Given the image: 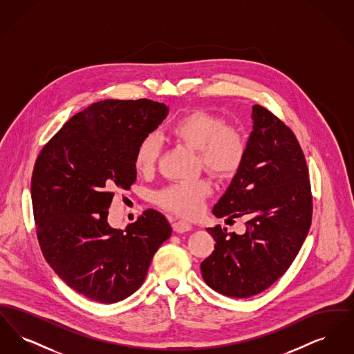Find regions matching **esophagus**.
Returning a JSON list of instances; mask_svg holds the SVG:
<instances>
[{
  "label": "esophagus",
  "instance_id": "34e87169",
  "mask_svg": "<svg viewBox=\"0 0 354 354\" xmlns=\"http://www.w3.org/2000/svg\"><path fill=\"white\" fill-rule=\"evenodd\" d=\"M172 227H174V231L178 232V234H185V232H188V231L192 230V225H191L189 223L185 221V220H178V221H175V223L172 224Z\"/></svg>",
  "mask_w": 354,
  "mask_h": 354
}]
</instances>
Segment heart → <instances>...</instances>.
<instances>
[{
	"mask_svg": "<svg viewBox=\"0 0 354 354\" xmlns=\"http://www.w3.org/2000/svg\"><path fill=\"white\" fill-rule=\"evenodd\" d=\"M169 135L175 142L198 151L201 166L218 179L232 178L245 159V138L216 114L191 111L169 126ZM159 158V139L153 134L146 135L135 150V169L143 175H150L156 169ZM211 189L209 182L203 179L180 182L158 192L156 203L180 216L194 218L201 214Z\"/></svg>",
	"mask_w": 354,
	"mask_h": 354,
	"instance_id": "b5f03b06",
	"label": "heart"
}]
</instances>
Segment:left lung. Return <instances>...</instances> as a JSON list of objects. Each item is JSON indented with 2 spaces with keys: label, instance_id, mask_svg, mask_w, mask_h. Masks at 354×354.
I'll return each mask as SVG.
<instances>
[{
  "label": "left lung",
  "instance_id": "1",
  "mask_svg": "<svg viewBox=\"0 0 354 354\" xmlns=\"http://www.w3.org/2000/svg\"><path fill=\"white\" fill-rule=\"evenodd\" d=\"M245 159L214 205L216 218L245 220V232L207 228L215 251L202 264L205 284L247 299L270 288L293 263L312 221V194L303 150L289 127L252 106Z\"/></svg>",
  "mask_w": 354,
  "mask_h": 354
}]
</instances>
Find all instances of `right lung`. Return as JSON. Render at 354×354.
<instances>
[{
	"label": "right lung",
	"mask_w": 354,
	"mask_h": 354,
	"mask_svg": "<svg viewBox=\"0 0 354 354\" xmlns=\"http://www.w3.org/2000/svg\"><path fill=\"white\" fill-rule=\"evenodd\" d=\"M167 114L169 106L150 100L97 102L68 119L37 158L32 203L41 251L59 279L90 300L131 296L171 236L155 209L124 230L107 223L114 191L136 180L139 142Z\"/></svg>",
	"instance_id": "right-lung-1"
}]
</instances>
